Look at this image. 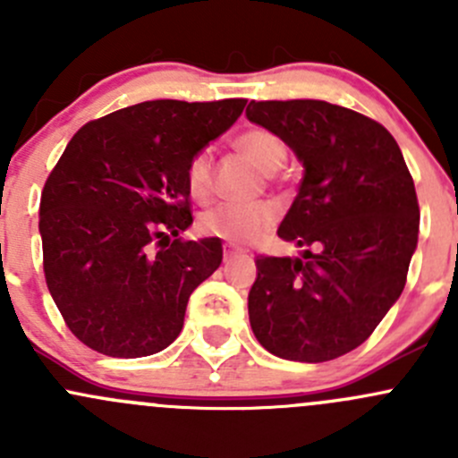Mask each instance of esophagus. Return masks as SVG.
<instances>
[{
	"label": "esophagus",
	"instance_id": "34e87169",
	"mask_svg": "<svg viewBox=\"0 0 458 458\" xmlns=\"http://www.w3.org/2000/svg\"><path fill=\"white\" fill-rule=\"evenodd\" d=\"M239 250L234 246H230V243H224V261H230L233 257H237Z\"/></svg>",
	"mask_w": 458,
	"mask_h": 458
}]
</instances>
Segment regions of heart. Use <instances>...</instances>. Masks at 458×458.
<instances>
[{"label": "heart", "instance_id": "b5f03b06", "mask_svg": "<svg viewBox=\"0 0 458 458\" xmlns=\"http://www.w3.org/2000/svg\"><path fill=\"white\" fill-rule=\"evenodd\" d=\"M234 148L246 159L261 170L263 174H272L288 159V146L281 140L279 132L263 126H252L234 137ZM186 188L188 195L195 201L206 203L215 188V165L208 150H197L186 165ZM276 210L270 203H252V206H237L224 203L215 210L206 212L199 219V228L208 237H219L233 243H250L275 225Z\"/></svg>", "mask_w": 458, "mask_h": 458}]
</instances>
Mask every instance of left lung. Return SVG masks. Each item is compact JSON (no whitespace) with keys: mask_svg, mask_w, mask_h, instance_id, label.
Segmentation results:
<instances>
[{"mask_svg":"<svg viewBox=\"0 0 458 458\" xmlns=\"http://www.w3.org/2000/svg\"><path fill=\"white\" fill-rule=\"evenodd\" d=\"M248 119L279 132L303 179L279 225L301 257H257L248 315L275 357L321 363L359 348L408 279L419 201L399 143L378 122L318 99L250 101Z\"/></svg>","mask_w":458,"mask_h":458,"instance_id":"left-lung-1","label":"left lung"}]
</instances>
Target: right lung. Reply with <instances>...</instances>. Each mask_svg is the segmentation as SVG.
Wrapping results in <instances>:
<instances>
[{
    "mask_svg": "<svg viewBox=\"0 0 458 458\" xmlns=\"http://www.w3.org/2000/svg\"><path fill=\"white\" fill-rule=\"evenodd\" d=\"M246 99H155L92 119L68 141L39 203L44 275L68 330L106 357H150L179 336L221 239L183 242L186 165Z\"/></svg>",
    "mask_w": 458,
    "mask_h": 458,
    "instance_id": "right-lung-1",
    "label": "right lung"
}]
</instances>
